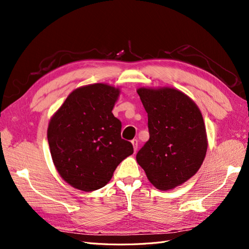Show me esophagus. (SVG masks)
I'll return each mask as SVG.
<instances>
[{
    "instance_id": "1",
    "label": "esophagus",
    "mask_w": 249,
    "mask_h": 249,
    "mask_svg": "<svg viewBox=\"0 0 249 249\" xmlns=\"http://www.w3.org/2000/svg\"><path fill=\"white\" fill-rule=\"evenodd\" d=\"M132 144H133L134 152L136 153V150L138 149V140H137V139H134V140H132Z\"/></svg>"
}]
</instances>
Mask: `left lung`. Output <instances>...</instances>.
<instances>
[{"mask_svg":"<svg viewBox=\"0 0 249 249\" xmlns=\"http://www.w3.org/2000/svg\"><path fill=\"white\" fill-rule=\"evenodd\" d=\"M148 117L149 139L137 163L157 189L184 184L198 171L208 148L206 125L197 105L172 87L137 89Z\"/></svg>","mask_w":249,"mask_h":249,"instance_id":"1","label":"left lung"}]
</instances>
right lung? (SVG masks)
Segmentation results:
<instances>
[{
    "instance_id": "add662e5",
    "label": "right lung",
    "mask_w": 249,
    "mask_h": 249,
    "mask_svg": "<svg viewBox=\"0 0 249 249\" xmlns=\"http://www.w3.org/2000/svg\"><path fill=\"white\" fill-rule=\"evenodd\" d=\"M118 87L96 83L74 89L51 117L50 152L65 182L91 192L106 186L118 164L133 154L132 143L122 139V123L112 110Z\"/></svg>"
}]
</instances>
